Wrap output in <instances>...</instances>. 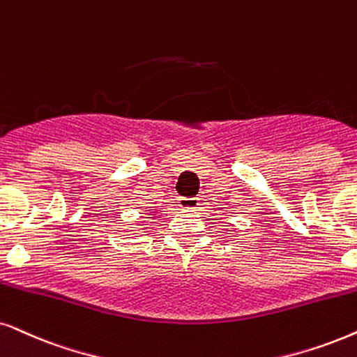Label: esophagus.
<instances>
[{
    "mask_svg": "<svg viewBox=\"0 0 357 357\" xmlns=\"http://www.w3.org/2000/svg\"><path fill=\"white\" fill-rule=\"evenodd\" d=\"M179 206L183 209H196L199 206V199L197 197H179Z\"/></svg>",
    "mask_w": 357,
    "mask_h": 357,
    "instance_id": "1",
    "label": "esophagus"
}]
</instances>
